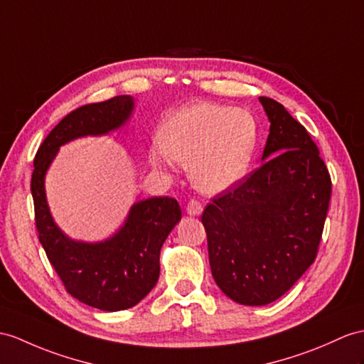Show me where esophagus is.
<instances>
[{"instance_id":"esophagus-1","label":"esophagus","mask_w":364,"mask_h":364,"mask_svg":"<svg viewBox=\"0 0 364 364\" xmlns=\"http://www.w3.org/2000/svg\"><path fill=\"white\" fill-rule=\"evenodd\" d=\"M202 211H203V205L198 199H191L187 203V213L190 216H199Z\"/></svg>"}]
</instances>
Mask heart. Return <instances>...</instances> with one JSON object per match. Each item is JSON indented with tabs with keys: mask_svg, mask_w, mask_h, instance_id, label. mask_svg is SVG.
<instances>
[{
	"mask_svg": "<svg viewBox=\"0 0 364 364\" xmlns=\"http://www.w3.org/2000/svg\"><path fill=\"white\" fill-rule=\"evenodd\" d=\"M161 144L149 157L159 168L171 161L190 166V179L203 193L224 191L249 171L258 140L253 115L242 108L193 103L176 111L159 131Z\"/></svg>",
	"mask_w": 364,
	"mask_h": 364,
	"instance_id": "b5f03b06",
	"label": "heart"
}]
</instances>
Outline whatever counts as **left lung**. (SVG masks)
Here are the masks:
<instances>
[{
  "label": "left lung",
  "instance_id": "1",
  "mask_svg": "<svg viewBox=\"0 0 364 364\" xmlns=\"http://www.w3.org/2000/svg\"><path fill=\"white\" fill-rule=\"evenodd\" d=\"M264 164L202 213L213 278L239 304L282 296L314 264L329 210V170L307 129L269 97Z\"/></svg>",
  "mask_w": 364,
  "mask_h": 364
}]
</instances>
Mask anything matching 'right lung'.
<instances>
[{"label": "right lung", "mask_w": 364, "mask_h": 364, "mask_svg": "<svg viewBox=\"0 0 364 364\" xmlns=\"http://www.w3.org/2000/svg\"><path fill=\"white\" fill-rule=\"evenodd\" d=\"M134 108L129 95L80 106L61 119L33 159L31 191L38 239L68 294L82 303L117 312L136 306L159 279V256L165 239L182 218L174 198H149L131 207L117 233L103 242L69 239L55 225L44 193V174L61 145L120 128Z\"/></svg>", "instance_id": "1"}]
</instances>
